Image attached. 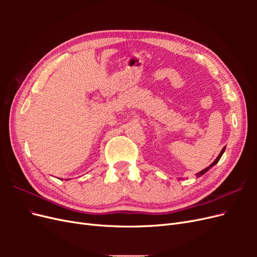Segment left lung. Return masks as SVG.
<instances>
[{"label": "left lung", "instance_id": "8db88e82", "mask_svg": "<svg viewBox=\"0 0 257 257\" xmlns=\"http://www.w3.org/2000/svg\"><path fill=\"white\" fill-rule=\"evenodd\" d=\"M225 148H226V146H225L224 148H223V149H222V151L220 152V154L219 155H217V158L214 160V162L212 163V164L211 165H210V166H208L207 168H205V169H203V170H201V172L200 173H198V174H196V177H200V176H203L204 174H206L207 172H208V170L210 169V168H211V167H213L215 164H216V163L217 162H219L220 161V159H221V157H222V155H223V153H224V151H225Z\"/></svg>", "mask_w": 257, "mask_h": 257}]
</instances>
